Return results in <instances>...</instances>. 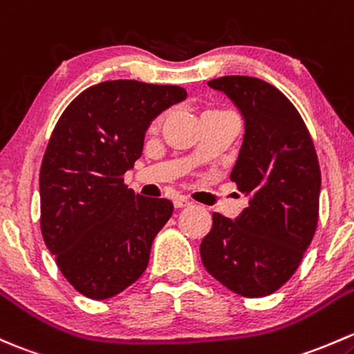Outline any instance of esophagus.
I'll return each mask as SVG.
<instances>
[{
	"label": "esophagus",
	"mask_w": 354,
	"mask_h": 354,
	"mask_svg": "<svg viewBox=\"0 0 354 354\" xmlns=\"http://www.w3.org/2000/svg\"><path fill=\"white\" fill-rule=\"evenodd\" d=\"M174 207L176 208H187V207H192V202H189L188 198H185V196H176V198L173 200Z\"/></svg>",
	"instance_id": "obj_1"
}]
</instances>
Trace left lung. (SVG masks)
Returning <instances> with one entry per match:
<instances>
[{"mask_svg": "<svg viewBox=\"0 0 354 354\" xmlns=\"http://www.w3.org/2000/svg\"><path fill=\"white\" fill-rule=\"evenodd\" d=\"M208 86L225 93L244 118V139L230 180L249 196L236 221L215 212L200 244L215 280L249 299L292 278L319 221L321 167L302 117L266 81L224 76Z\"/></svg>", "mask_w": 354, "mask_h": 354, "instance_id": "8db88e82", "label": "left lung"}]
</instances>
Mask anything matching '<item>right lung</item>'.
Listing matches in <instances>:
<instances>
[{"label": "right lung", "instance_id": "obj_1", "mask_svg": "<svg viewBox=\"0 0 354 354\" xmlns=\"http://www.w3.org/2000/svg\"><path fill=\"white\" fill-rule=\"evenodd\" d=\"M185 98L181 86L105 81L77 95L52 132L40 229L61 273L88 299H110L146 271L173 203L136 195L124 174L142 156L151 122Z\"/></svg>", "mask_w": 354, "mask_h": 354}]
</instances>
